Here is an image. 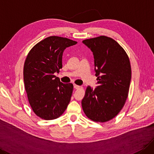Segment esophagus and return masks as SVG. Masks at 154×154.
I'll return each instance as SVG.
<instances>
[{"label":"esophagus","instance_id":"obj_1","mask_svg":"<svg viewBox=\"0 0 154 154\" xmlns=\"http://www.w3.org/2000/svg\"><path fill=\"white\" fill-rule=\"evenodd\" d=\"M73 87L75 89V90H78V89H79L81 88L80 86H78V85H76V84H73Z\"/></svg>","mask_w":154,"mask_h":154}]
</instances>
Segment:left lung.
I'll return each mask as SVG.
<instances>
[{
  "label": "left lung",
  "instance_id": "1",
  "mask_svg": "<svg viewBox=\"0 0 154 154\" xmlns=\"http://www.w3.org/2000/svg\"><path fill=\"white\" fill-rule=\"evenodd\" d=\"M82 43L93 54L97 86H88L82 100V109L94 122H106L115 118L127 98L131 80L130 61L124 49L105 36Z\"/></svg>",
  "mask_w": 154,
  "mask_h": 154
}]
</instances>
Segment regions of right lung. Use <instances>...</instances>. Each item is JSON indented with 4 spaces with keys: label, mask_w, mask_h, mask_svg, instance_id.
Segmentation results:
<instances>
[{
    "label": "right lung",
    "mask_w": 154,
    "mask_h": 154,
    "mask_svg": "<svg viewBox=\"0 0 154 154\" xmlns=\"http://www.w3.org/2000/svg\"><path fill=\"white\" fill-rule=\"evenodd\" d=\"M77 43L66 38L49 36L34 46L26 57L25 89L33 111L44 120L57 118L70 103L73 84L61 82L55 74L62 68L64 51Z\"/></svg>",
    "instance_id": "right-lung-1"
}]
</instances>
